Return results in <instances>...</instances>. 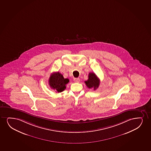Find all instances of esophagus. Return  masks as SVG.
I'll use <instances>...</instances> for the list:
<instances>
[{
  "instance_id": "esophagus-1",
  "label": "esophagus",
  "mask_w": 151,
  "mask_h": 151,
  "mask_svg": "<svg viewBox=\"0 0 151 151\" xmlns=\"http://www.w3.org/2000/svg\"><path fill=\"white\" fill-rule=\"evenodd\" d=\"M73 81H75V82L78 83L80 81V80L79 78H73Z\"/></svg>"
}]
</instances>
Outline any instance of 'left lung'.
Instances as JSON below:
<instances>
[{
    "label": "left lung",
    "instance_id": "8db88e82",
    "mask_svg": "<svg viewBox=\"0 0 151 151\" xmlns=\"http://www.w3.org/2000/svg\"><path fill=\"white\" fill-rule=\"evenodd\" d=\"M85 83L88 88H93L94 90H96L99 86L100 81L94 73H90L88 76V80L85 81Z\"/></svg>",
    "mask_w": 151,
    "mask_h": 151
}]
</instances>
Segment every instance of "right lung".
Returning a JSON list of instances; mask_svg holds the SVG:
<instances>
[{
	"mask_svg": "<svg viewBox=\"0 0 151 151\" xmlns=\"http://www.w3.org/2000/svg\"><path fill=\"white\" fill-rule=\"evenodd\" d=\"M69 82L68 78H64L63 75L59 72L52 73L49 78L50 87L59 93L66 89V85Z\"/></svg>",
	"mask_w": 151,
	"mask_h": 151,
	"instance_id": "add662e5",
	"label": "right lung"
}]
</instances>
